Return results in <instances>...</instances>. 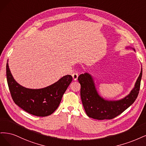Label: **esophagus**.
Listing matches in <instances>:
<instances>
[{
	"label": "esophagus",
	"mask_w": 146,
	"mask_h": 146,
	"mask_svg": "<svg viewBox=\"0 0 146 146\" xmlns=\"http://www.w3.org/2000/svg\"><path fill=\"white\" fill-rule=\"evenodd\" d=\"M78 76H79V73L78 72H74L72 74V77L73 78V79L74 80V81H76V80L78 79Z\"/></svg>",
	"instance_id": "1"
}]
</instances>
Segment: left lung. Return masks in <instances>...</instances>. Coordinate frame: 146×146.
Returning a JSON list of instances; mask_svg holds the SVG:
<instances>
[{
    "mask_svg": "<svg viewBox=\"0 0 146 146\" xmlns=\"http://www.w3.org/2000/svg\"><path fill=\"white\" fill-rule=\"evenodd\" d=\"M142 73L141 68L135 87L129 95L117 101L106 100L99 95L93 79L90 74L86 73L80 74L78 79L81 84V98L87 116L93 119L103 120L111 119L122 113L137 98Z\"/></svg>",
    "mask_w": 146,
    "mask_h": 146,
    "instance_id": "obj_1",
    "label": "left lung"
}]
</instances>
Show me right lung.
Instances as JSON below:
<instances>
[{"mask_svg": "<svg viewBox=\"0 0 146 146\" xmlns=\"http://www.w3.org/2000/svg\"><path fill=\"white\" fill-rule=\"evenodd\" d=\"M6 69L7 82L13 100L22 109L37 116H47L57 109L73 79L71 75H66L46 87L31 89L21 86L15 81L8 62Z\"/></svg>", "mask_w": 146, "mask_h": 146, "instance_id": "add662e5", "label": "right lung"}]
</instances>
